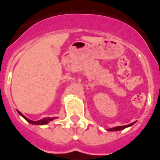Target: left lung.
Segmentation results:
<instances>
[{
	"instance_id": "8db88e82",
	"label": "left lung",
	"mask_w": 160,
	"mask_h": 160,
	"mask_svg": "<svg viewBox=\"0 0 160 160\" xmlns=\"http://www.w3.org/2000/svg\"><path fill=\"white\" fill-rule=\"evenodd\" d=\"M134 123H135V122H132V123L128 124V125H125V126H118V127H115V128H111V129H109L108 131H120V130H122V129H124V128H128V127H130V126L133 125V124H134Z\"/></svg>"
}]
</instances>
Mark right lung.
I'll use <instances>...</instances> for the list:
<instances>
[{
	"label": "right lung",
	"mask_w": 160,
	"mask_h": 160,
	"mask_svg": "<svg viewBox=\"0 0 160 160\" xmlns=\"http://www.w3.org/2000/svg\"><path fill=\"white\" fill-rule=\"evenodd\" d=\"M18 113H19L21 115H22V117H23L24 118H25V120H27L28 122H29V123H32V124H37V125H44V124H46L49 122V121H51V120H53V118H42V119L38 120V121H32V120H30L29 119V118H27L25 116V115H23V114H22V113L20 112V111H18Z\"/></svg>",
	"instance_id": "right-lung-1"
}]
</instances>
